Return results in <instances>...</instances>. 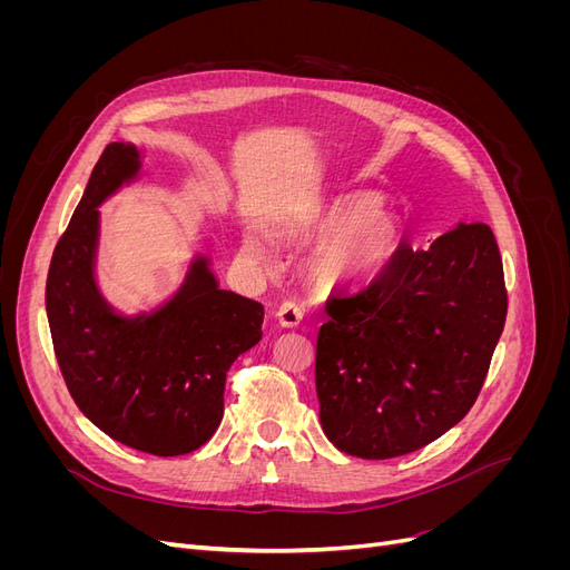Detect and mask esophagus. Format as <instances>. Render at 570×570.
<instances>
[{
    "instance_id": "1",
    "label": "esophagus",
    "mask_w": 570,
    "mask_h": 570,
    "mask_svg": "<svg viewBox=\"0 0 570 570\" xmlns=\"http://www.w3.org/2000/svg\"><path fill=\"white\" fill-rule=\"evenodd\" d=\"M275 318H278V323L283 327H297L304 318V308L297 304V302H283L278 314H275Z\"/></svg>"
}]
</instances>
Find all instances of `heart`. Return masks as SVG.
I'll return each mask as SVG.
<instances>
[{
	"label": "heart",
	"instance_id": "heart-1",
	"mask_svg": "<svg viewBox=\"0 0 570 570\" xmlns=\"http://www.w3.org/2000/svg\"><path fill=\"white\" fill-rule=\"evenodd\" d=\"M383 209V197L371 189L337 195L321 204L292 226V235L318 239L314 275L321 285L340 287L368 281L383 271L402 245V226ZM245 249L266 256L268 247L256 237L245 239Z\"/></svg>",
	"mask_w": 570,
	"mask_h": 570
}]
</instances>
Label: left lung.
Returning a JSON list of instances; mask_svg holds the SVG:
<instances>
[{"instance_id": "8db88e82", "label": "left lung", "mask_w": 570, "mask_h": 570, "mask_svg": "<svg viewBox=\"0 0 570 570\" xmlns=\"http://www.w3.org/2000/svg\"><path fill=\"white\" fill-rule=\"evenodd\" d=\"M316 342L325 438L358 459L416 452L475 404L507 321L504 268L485 223L428 249L406 243L352 297L327 299Z\"/></svg>"}]
</instances>
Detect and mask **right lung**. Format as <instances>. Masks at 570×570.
Here are the masks:
<instances>
[{
  "mask_svg": "<svg viewBox=\"0 0 570 570\" xmlns=\"http://www.w3.org/2000/svg\"><path fill=\"white\" fill-rule=\"evenodd\" d=\"M140 159L124 142L101 154L51 256L45 304L61 375L85 416L137 452L178 456L220 425L226 373L262 340L264 306L220 289L202 254L149 314H118L105 299L95 278L99 206L137 178Z\"/></svg>",
  "mask_w": 570,
  "mask_h": 570,
  "instance_id": "add662e5",
  "label": "right lung"
}]
</instances>
